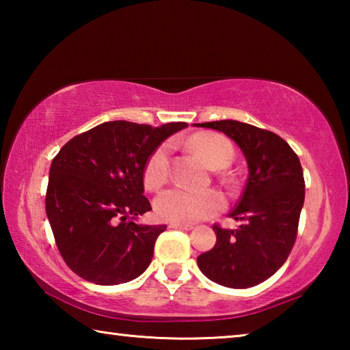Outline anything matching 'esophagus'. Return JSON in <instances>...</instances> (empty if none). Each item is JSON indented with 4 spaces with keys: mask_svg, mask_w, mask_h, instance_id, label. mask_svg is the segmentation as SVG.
Instances as JSON below:
<instances>
[{
    "mask_svg": "<svg viewBox=\"0 0 350 350\" xmlns=\"http://www.w3.org/2000/svg\"><path fill=\"white\" fill-rule=\"evenodd\" d=\"M170 228H179V230H185V232H188V230H193L194 227H193V225H189V224H179V222H170Z\"/></svg>",
    "mask_w": 350,
    "mask_h": 350,
    "instance_id": "obj_1",
    "label": "esophagus"
}]
</instances>
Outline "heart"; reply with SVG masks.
Wrapping results in <instances>:
<instances>
[{
    "label": "heart",
    "mask_w": 350,
    "mask_h": 350,
    "mask_svg": "<svg viewBox=\"0 0 350 350\" xmlns=\"http://www.w3.org/2000/svg\"><path fill=\"white\" fill-rule=\"evenodd\" d=\"M189 145L215 170L228 167L233 161V145L221 134L198 133L189 139ZM168 156L170 148L163 144L151 154L145 163L144 182L151 191L161 188L168 179ZM154 208L159 217L165 221L189 224L221 211L224 208V198L215 189L189 191L183 188H171L159 194L154 200Z\"/></svg>",
    "instance_id": "b5f03b06"
}]
</instances>
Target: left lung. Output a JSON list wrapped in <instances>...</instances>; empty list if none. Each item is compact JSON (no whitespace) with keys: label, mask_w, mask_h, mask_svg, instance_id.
<instances>
[{"label":"left lung","mask_w":350,"mask_h":350,"mask_svg":"<svg viewBox=\"0 0 350 350\" xmlns=\"http://www.w3.org/2000/svg\"><path fill=\"white\" fill-rule=\"evenodd\" d=\"M221 131L244 152L248 179L230 217L238 230L213 225L216 244L198 256V265L213 282L248 288L276 273L292 252L301 208L304 176L299 159L275 133L238 120L194 123Z\"/></svg>","instance_id":"left-lung-1"}]
</instances>
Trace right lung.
Returning a JSON list of instances; mask_svg holds the SVG:
<instances>
[{"mask_svg":"<svg viewBox=\"0 0 350 350\" xmlns=\"http://www.w3.org/2000/svg\"><path fill=\"white\" fill-rule=\"evenodd\" d=\"M185 122L162 126L116 120L75 135L52 161L46 215L68 267L100 286L133 281L148 269L167 225H142L151 210L144 168Z\"/></svg>","mask_w":350,"mask_h":350,"instance_id":"add662e5","label":"right lung"}]
</instances>
